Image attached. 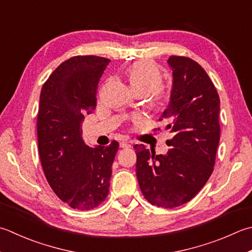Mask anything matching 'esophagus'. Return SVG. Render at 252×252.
Masks as SVG:
<instances>
[{"label":"esophagus","mask_w":252,"mask_h":252,"mask_svg":"<svg viewBox=\"0 0 252 252\" xmlns=\"http://www.w3.org/2000/svg\"><path fill=\"white\" fill-rule=\"evenodd\" d=\"M120 147H122V149H129V147H131V144L126 141H122L120 142Z\"/></svg>","instance_id":"1"}]
</instances>
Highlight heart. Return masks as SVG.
<instances>
[{
    "instance_id": "1",
    "label": "heart",
    "mask_w": 252,
    "mask_h": 252,
    "mask_svg": "<svg viewBox=\"0 0 252 252\" xmlns=\"http://www.w3.org/2000/svg\"><path fill=\"white\" fill-rule=\"evenodd\" d=\"M126 75L135 92L143 91L146 94L153 91L155 97H161L165 94L160 86L161 72L155 63L151 61H140L127 67Z\"/></svg>"
}]
</instances>
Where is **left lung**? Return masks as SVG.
I'll use <instances>...</instances> for the list:
<instances>
[{
	"label": "left lung",
	"instance_id": "left-lung-1",
	"mask_svg": "<svg viewBox=\"0 0 252 252\" xmlns=\"http://www.w3.org/2000/svg\"><path fill=\"white\" fill-rule=\"evenodd\" d=\"M172 86L162 112L172 133L165 155L135 144L136 178L144 198L159 208L172 209L198 194L214 169L220 143V97L199 63L169 57ZM161 120V119H159Z\"/></svg>",
	"mask_w": 252,
	"mask_h": 252
}]
</instances>
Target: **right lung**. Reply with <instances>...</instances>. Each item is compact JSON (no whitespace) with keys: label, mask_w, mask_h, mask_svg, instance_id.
I'll use <instances>...</instances> for the list:
<instances>
[{"label":"right lung","mask_w":252,"mask_h":252,"mask_svg":"<svg viewBox=\"0 0 252 252\" xmlns=\"http://www.w3.org/2000/svg\"><path fill=\"white\" fill-rule=\"evenodd\" d=\"M109 59L77 56L61 63L43 84L37 118L44 176L72 209L92 210L107 198L119 143L91 147L82 137L86 115L96 108L98 82Z\"/></svg>","instance_id":"add662e5"}]
</instances>
